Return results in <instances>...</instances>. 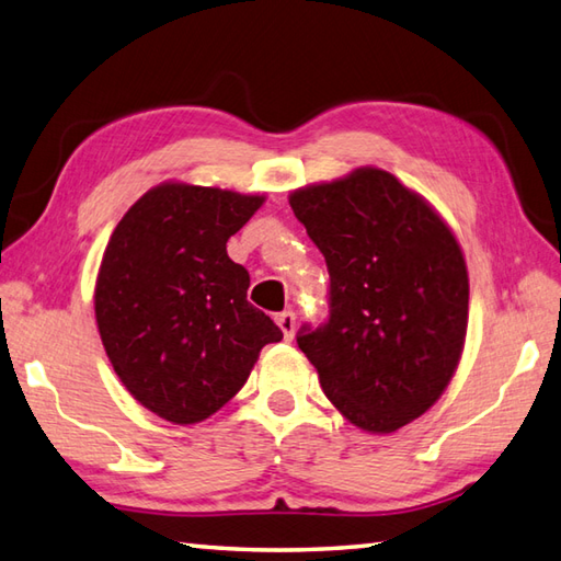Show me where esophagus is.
<instances>
[{
  "label": "esophagus",
  "mask_w": 561,
  "mask_h": 561,
  "mask_svg": "<svg viewBox=\"0 0 561 561\" xmlns=\"http://www.w3.org/2000/svg\"><path fill=\"white\" fill-rule=\"evenodd\" d=\"M274 320H277L279 330L284 332V340H291L294 332H296V316H294L291 311H284V313H279Z\"/></svg>",
  "instance_id": "34e87169"
}]
</instances>
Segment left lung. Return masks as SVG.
I'll list each match as a JSON object with an SVG mask.
<instances>
[{
	"mask_svg": "<svg viewBox=\"0 0 561 561\" xmlns=\"http://www.w3.org/2000/svg\"><path fill=\"white\" fill-rule=\"evenodd\" d=\"M289 205L330 272V318L301 328L299 350L354 426L398 432L444 396L460 362L470 282L458 238L374 165L294 190Z\"/></svg>",
	"mask_w": 561,
	"mask_h": 561,
	"instance_id": "1",
	"label": "left lung"
}]
</instances>
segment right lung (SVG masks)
I'll list each match as a JSON object with an SVG mask.
<instances>
[{
  "mask_svg": "<svg viewBox=\"0 0 561 561\" xmlns=\"http://www.w3.org/2000/svg\"><path fill=\"white\" fill-rule=\"evenodd\" d=\"M265 195L169 181L115 226L99 267L96 323L117 378L141 408L197 424L243 388L282 330L250 306L248 270L226 241Z\"/></svg>",
  "mask_w": 561,
  "mask_h": 561,
  "instance_id": "add662e5",
  "label": "right lung"
}]
</instances>
